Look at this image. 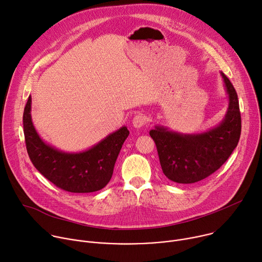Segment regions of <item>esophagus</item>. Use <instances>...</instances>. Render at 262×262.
Wrapping results in <instances>:
<instances>
[{"label": "esophagus", "mask_w": 262, "mask_h": 262, "mask_svg": "<svg viewBox=\"0 0 262 262\" xmlns=\"http://www.w3.org/2000/svg\"><path fill=\"white\" fill-rule=\"evenodd\" d=\"M145 124H146V117L143 114H137L133 118V125L136 128H141Z\"/></svg>", "instance_id": "obj_1"}]
</instances>
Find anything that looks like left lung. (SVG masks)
<instances>
[{"mask_svg":"<svg viewBox=\"0 0 262 262\" xmlns=\"http://www.w3.org/2000/svg\"><path fill=\"white\" fill-rule=\"evenodd\" d=\"M228 107L222 122L200 134H180L157 125L149 135L155 140L164 174L177 183H194L215 172L237 146L242 119L236 91L222 71Z\"/></svg>","mask_w":262,"mask_h":262,"instance_id":"1","label":"left lung"}]
</instances>
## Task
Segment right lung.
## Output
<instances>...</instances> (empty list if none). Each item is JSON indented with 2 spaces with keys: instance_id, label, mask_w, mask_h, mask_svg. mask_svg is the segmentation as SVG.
Here are the masks:
<instances>
[{
  "instance_id": "right-lung-1",
  "label": "right lung",
  "mask_w": 262,
  "mask_h": 262,
  "mask_svg": "<svg viewBox=\"0 0 262 262\" xmlns=\"http://www.w3.org/2000/svg\"><path fill=\"white\" fill-rule=\"evenodd\" d=\"M32 98L25 106L23 122L31 162L47 179L70 193H92L103 189L113 175L120 149L129 135L126 126L110 134L81 152H65L46 143L31 117Z\"/></svg>"
}]
</instances>
